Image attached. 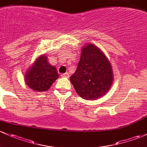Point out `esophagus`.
<instances>
[{
	"label": "esophagus",
	"instance_id": "1",
	"mask_svg": "<svg viewBox=\"0 0 147 147\" xmlns=\"http://www.w3.org/2000/svg\"><path fill=\"white\" fill-rule=\"evenodd\" d=\"M61 77H63V78H69V73H65L61 75Z\"/></svg>",
	"mask_w": 147,
	"mask_h": 147
}]
</instances>
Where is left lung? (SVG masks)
Instances as JSON below:
<instances>
[{"mask_svg": "<svg viewBox=\"0 0 147 147\" xmlns=\"http://www.w3.org/2000/svg\"><path fill=\"white\" fill-rule=\"evenodd\" d=\"M70 81L76 92L85 100H96L106 94L113 84L112 66L98 47L87 44Z\"/></svg>", "mask_w": 147, "mask_h": 147, "instance_id": "8db88e82", "label": "left lung"}]
</instances>
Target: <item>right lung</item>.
<instances>
[{
	"label": "right lung",
	"instance_id": "add662e5",
	"mask_svg": "<svg viewBox=\"0 0 147 147\" xmlns=\"http://www.w3.org/2000/svg\"><path fill=\"white\" fill-rule=\"evenodd\" d=\"M25 78V83L32 90L44 92L59 78V74L55 66L48 63L47 56L42 55L27 71Z\"/></svg>",
	"mask_w": 147,
	"mask_h": 147
}]
</instances>
